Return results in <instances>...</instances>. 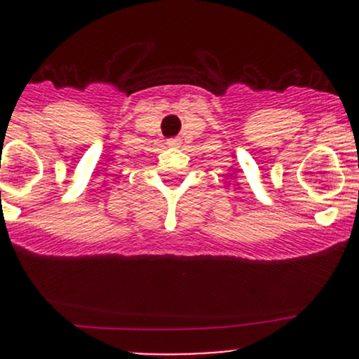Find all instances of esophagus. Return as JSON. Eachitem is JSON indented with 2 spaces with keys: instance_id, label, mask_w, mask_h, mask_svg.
<instances>
[{
  "instance_id": "esophagus-1",
  "label": "esophagus",
  "mask_w": 359,
  "mask_h": 359,
  "mask_svg": "<svg viewBox=\"0 0 359 359\" xmlns=\"http://www.w3.org/2000/svg\"><path fill=\"white\" fill-rule=\"evenodd\" d=\"M166 144H168V146H172V147H177V146H180V139H179V137H173V139L166 140Z\"/></svg>"
}]
</instances>
